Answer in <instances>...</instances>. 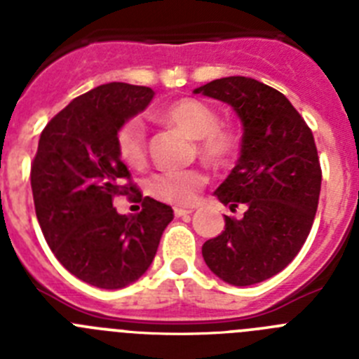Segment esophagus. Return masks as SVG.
<instances>
[{"instance_id":"obj_1","label":"esophagus","mask_w":359,"mask_h":359,"mask_svg":"<svg viewBox=\"0 0 359 359\" xmlns=\"http://www.w3.org/2000/svg\"><path fill=\"white\" fill-rule=\"evenodd\" d=\"M190 214H192V208H180V207L174 208V215H176V217H185V215H190Z\"/></svg>"}]
</instances>
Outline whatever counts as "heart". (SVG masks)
<instances>
[{
  "label": "heart",
  "instance_id": "1",
  "mask_svg": "<svg viewBox=\"0 0 359 359\" xmlns=\"http://www.w3.org/2000/svg\"><path fill=\"white\" fill-rule=\"evenodd\" d=\"M165 122L198 140V151L214 165L228 163L239 149V133L221 123L217 109L199 98H180L161 113ZM116 151L123 163L140 169L147 161V133L138 118L126 120L116 131ZM207 183V174L199 169L163 170L147 182L152 198L170 205H192Z\"/></svg>",
  "mask_w": 359,
  "mask_h": 359
}]
</instances>
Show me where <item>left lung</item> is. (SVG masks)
Listing matches in <instances>:
<instances>
[{"label": "left lung", "instance_id": "1", "mask_svg": "<svg viewBox=\"0 0 359 359\" xmlns=\"http://www.w3.org/2000/svg\"><path fill=\"white\" fill-rule=\"evenodd\" d=\"M194 93L233 107L243 122L241 156L214 194L243 219L203 244V259L231 286H252L293 261L318 208L322 169L307 123L280 91L250 77H224Z\"/></svg>", "mask_w": 359, "mask_h": 359}]
</instances>
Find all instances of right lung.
Listing matches in <instances>:
<instances>
[{"instance_id":"right-lung-1","label":"right lung","mask_w":359,"mask_h":359,"mask_svg":"<svg viewBox=\"0 0 359 359\" xmlns=\"http://www.w3.org/2000/svg\"><path fill=\"white\" fill-rule=\"evenodd\" d=\"M152 97L151 88L126 82L81 95L46 123L32 161V194L44 239L69 273L102 290L129 286L147 271L174 217L169 205L142 198L116 151L118 128ZM129 191L142 212L122 216L112 199Z\"/></svg>"}]
</instances>
